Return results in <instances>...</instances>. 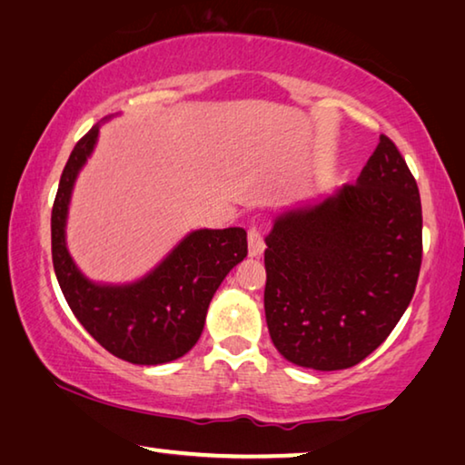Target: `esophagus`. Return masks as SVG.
<instances>
[{
  "mask_svg": "<svg viewBox=\"0 0 465 465\" xmlns=\"http://www.w3.org/2000/svg\"><path fill=\"white\" fill-rule=\"evenodd\" d=\"M247 241H249V255H251V257H259V255H263V251H265V241H263V234H262V231H259L257 226H251V228H249Z\"/></svg>",
  "mask_w": 465,
  "mask_h": 465,
  "instance_id": "esophagus-1",
  "label": "esophagus"
}]
</instances>
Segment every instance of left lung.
Wrapping results in <instances>:
<instances>
[{
    "instance_id": "8db88e82",
    "label": "left lung",
    "mask_w": 465,
    "mask_h": 465,
    "mask_svg": "<svg viewBox=\"0 0 465 465\" xmlns=\"http://www.w3.org/2000/svg\"><path fill=\"white\" fill-rule=\"evenodd\" d=\"M265 321L300 368L363 361L402 319L422 259L420 195L388 136L329 198L275 216L265 237Z\"/></svg>"
}]
</instances>
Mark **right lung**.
<instances>
[{"label": "right lung", "mask_w": 465, "mask_h": 465, "mask_svg": "<svg viewBox=\"0 0 465 465\" xmlns=\"http://www.w3.org/2000/svg\"><path fill=\"white\" fill-rule=\"evenodd\" d=\"M100 124L75 144L56 192L51 237L53 265L73 314L104 349L136 365L179 360L198 343L212 296L247 257V232L200 228L133 283H97L85 278L67 249V214L79 171L95 149Z\"/></svg>", "instance_id": "right-lung-1"}]
</instances>
